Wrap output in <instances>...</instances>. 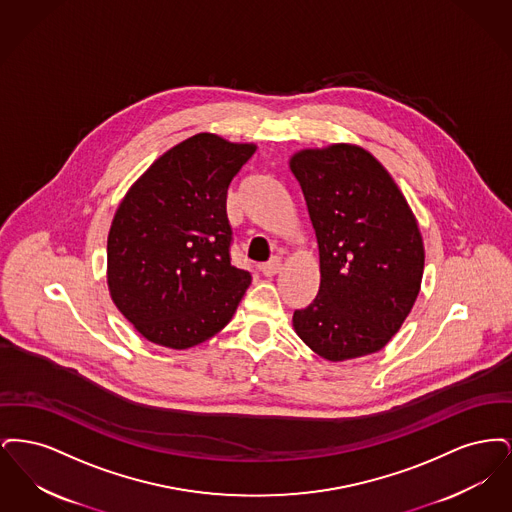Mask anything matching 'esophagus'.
Returning a JSON list of instances; mask_svg holds the SVG:
<instances>
[{
    "label": "esophagus",
    "instance_id": "1",
    "mask_svg": "<svg viewBox=\"0 0 512 512\" xmlns=\"http://www.w3.org/2000/svg\"><path fill=\"white\" fill-rule=\"evenodd\" d=\"M280 267H282V263H280V259L278 257H274V259H270L268 263H265V265H261V272L265 274V276H274L278 270H280Z\"/></svg>",
    "mask_w": 512,
    "mask_h": 512
}]
</instances>
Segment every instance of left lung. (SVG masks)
I'll return each instance as SVG.
<instances>
[{"label": "left lung", "instance_id": "1", "mask_svg": "<svg viewBox=\"0 0 512 512\" xmlns=\"http://www.w3.org/2000/svg\"><path fill=\"white\" fill-rule=\"evenodd\" d=\"M317 234L320 288L293 328L326 361L380 351L420 292L424 244L390 172L366 149L334 144L290 159Z\"/></svg>", "mask_w": 512, "mask_h": 512}]
</instances>
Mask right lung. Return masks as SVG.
<instances>
[{"instance_id": "add662e5", "label": "right lung", "mask_w": 512, "mask_h": 512, "mask_svg": "<svg viewBox=\"0 0 512 512\" xmlns=\"http://www.w3.org/2000/svg\"><path fill=\"white\" fill-rule=\"evenodd\" d=\"M255 149L195 134L124 195L107 238V284L147 341L188 349L234 317L251 274L230 263L226 194Z\"/></svg>"}]
</instances>
